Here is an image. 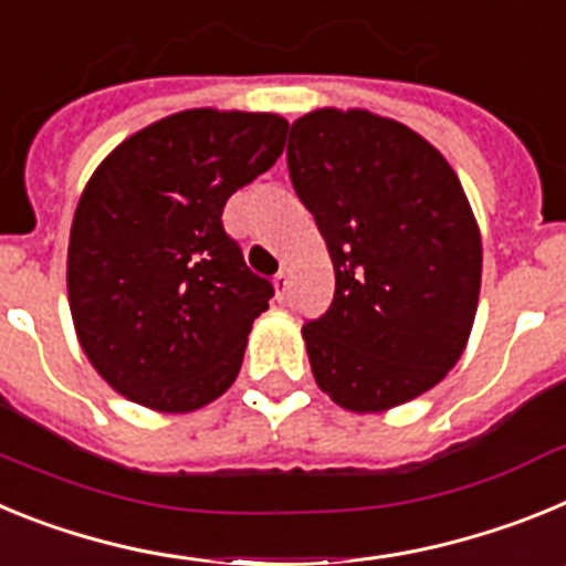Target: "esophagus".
Listing matches in <instances>:
<instances>
[{
    "instance_id": "esophagus-1",
    "label": "esophagus",
    "mask_w": 566,
    "mask_h": 566,
    "mask_svg": "<svg viewBox=\"0 0 566 566\" xmlns=\"http://www.w3.org/2000/svg\"><path fill=\"white\" fill-rule=\"evenodd\" d=\"M286 292H289L286 272H277V274H274V294H277V300H283V297H286Z\"/></svg>"
}]
</instances>
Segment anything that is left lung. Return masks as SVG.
<instances>
[{
  "instance_id": "left-lung-1",
  "label": "left lung",
  "mask_w": 566,
  "mask_h": 566,
  "mask_svg": "<svg viewBox=\"0 0 566 566\" xmlns=\"http://www.w3.org/2000/svg\"><path fill=\"white\" fill-rule=\"evenodd\" d=\"M289 175L334 263L328 312L303 326L323 394L379 413L431 391L468 345L482 238L437 147L368 109L292 124Z\"/></svg>"
}]
</instances>
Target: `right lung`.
Segmentation results:
<instances>
[{
  "label": "right lung",
  "instance_id": "1",
  "mask_svg": "<svg viewBox=\"0 0 566 566\" xmlns=\"http://www.w3.org/2000/svg\"><path fill=\"white\" fill-rule=\"evenodd\" d=\"M274 113L184 109L129 135L78 198L67 297L78 343L115 391L198 411L234 382L274 289L247 266L223 207L286 144Z\"/></svg>",
  "mask_w": 566,
  "mask_h": 566
}]
</instances>
